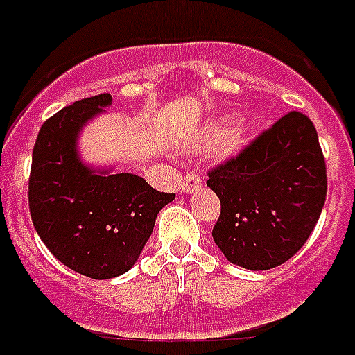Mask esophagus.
Here are the masks:
<instances>
[{"mask_svg":"<svg viewBox=\"0 0 355 355\" xmlns=\"http://www.w3.org/2000/svg\"><path fill=\"white\" fill-rule=\"evenodd\" d=\"M200 187H201V178L198 174H194V172L187 174L185 178L181 180V192H183V194H192V192L198 191Z\"/></svg>","mask_w":355,"mask_h":355,"instance_id":"34e87169","label":"esophagus"}]
</instances>
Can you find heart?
<instances>
[{
	"mask_svg": "<svg viewBox=\"0 0 355 355\" xmlns=\"http://www.w3.org/2000/svg\"><path fill=\"white\" fill-rule=\"evenodd\" d=\"M238 123H240L238 113H225V115L212 119L201 128L200 137L191 148L209 150L214 148V146H220V152L223 155L236 154L251 139L248 130H234Z\"/></svg>",
	"mask_w": 355,
	"mask_h": 355,
	"instance_id": "1",
	"label": "heart"
}]
</instances>
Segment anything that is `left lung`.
<instances>
[{"label":"left lung","instance_id":"obj_1","mask_svg":"<svg viewBox=\"0 0 355 355\" xmlns=\"http://www.w3.org/2000/svg\"><path fill=\"white\" fill-rule=\"evenodd\" d=\"M222 214L212 238L234 266L266 271L290 260L326 200V164L310 119L291 112L236 159L209 174Z\"/></svg>","mask_w":355,"mask_h":355}]
</instances>
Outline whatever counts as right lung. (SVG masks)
Wrapping results in <instances>:
<instances>
[{
    "instance_id": "right-lung-1",
    "label": "right lung",
    "mask_w": 355,
    "mask_h": 355,
    "mask_svg": "<svg viewBox=\"0 0 355 355\" xmlns=\"http://www.w3.org/2000/svg\"><path fill=\"white\" fill-rule=\"evenodd\" d=\"M112 101L110 93L76 101L45 121L29 180L31 218L42 242L64 266L95 280L133 268L159 211L175 198L141 175L117 174V164L84 161L82 132Z\"/></svg>"
}]
</instances>
